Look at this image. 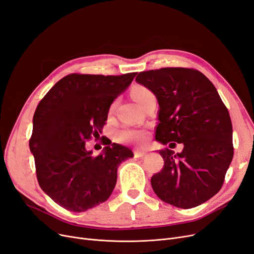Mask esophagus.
Listing matches in <instances>:
<instances>
[{
  "mask_svg": "<svg viewBox=\"0 0 254 254\" xmlns=\"http://www.w3.org/2000/svg\"><path fill=\"white\" fill-rule=\"evenodd\" d=\"M145 154H146L145 150H142V149H135L134 150L135 158H142V157H144Z\"/></svg>",
  "mask_w": 254,
  "mask_h": 254,
  "instance_id": "esophagus-1",
  "label": "esophagus"
}]
</instances>
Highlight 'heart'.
Listing matches in <instances>:
<instances>
[{
  "mask_svg": "<svg viewBox=\"0 0 254 254\" xmlns=\"http://www.w3.org/2000/svg\"><path fill=\"white\" fill-rule=\"evenodd\" d=\"M135 100L140 106L144 104V102L153 95L152 91L144 86H137L131 91ZM115 108V103L111 106V111ZM145 138V130L141 128H135L125 127L116 131V139L121 143H133V144H141Z\"/></svg>",
  "mask_w": 254,
  "mask_h": 254,
  "instance_id": "heart-1",
  "label": "heart"
}]
</instances>
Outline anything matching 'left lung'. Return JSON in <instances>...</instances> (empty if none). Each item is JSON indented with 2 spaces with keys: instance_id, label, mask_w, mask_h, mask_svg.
Returning a JSON list of instances; mask_svg holds the SVG:
<instances>
[{
  "instance_id": "obj_1",
  "label": "left lung",
  "mask_w": 254,
  "mask_h": 254,
  "mask_svg": "<svg viewBox=\"0 0 254 254\" xmlns=\"http://www.w3.org/2000/svg\"><path fill=\"white\" fill-rule=\"evenodd\" d=\"M136 82L156 94V139L183 151L160 150L164 167L151 178L161 200L181 208L199 205L222 188L234 157L233 125L216 87L199 70L163 67L141 71Z\"/></svg>"
}]
</instances>
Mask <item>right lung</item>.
<instances>
[{
	"label": "right lung",
	"mask_w": 254,
	"mask_h": 254,
	"mask_svg": "<svg viewBox=\"0 0 254 254\" xmlns=\"http://www.w3.org/2000/svg\"><path fill=\"white\" fill-rule=\"evenodd\" d=\"M136 74L70 73L39 102L29 145L40 188L60 206L79 213L105 202L116 185L118 165L134 156L126 146H108L107 139L98 156L85 145L100 137L110 106Z\"/></svg>",
	"instance_id": "obj_1"
}]
</instances>
